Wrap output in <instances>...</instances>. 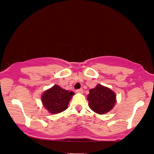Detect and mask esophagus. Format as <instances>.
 Segmentation results:
<instances>
[{
  "mask_svg": "<svg viewBox=\"0 0 154 154\" xmlns=\"http://www.w3.org/2000/svg\"><path fill=\"white\" fill-rule=\"evenodd\" d=\"M76 92H77V93L82 94L83 93V89H82V88H81V89H78V90H76Z\"/></svg>",
  "mask_w": 154,
  "mask_h": 154,
  "instance_id": "34e87169",
  "label": "esophagus"
}]
</instances>
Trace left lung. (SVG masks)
Instances as JSON below:
<instances>
[{"label": "left lung", "instance_id": "left-lung-1", "mask_svg": "<svg viewBox=\"0 0 154 154\" xmlns=\"http://www.w3.org/2000/svg\"><path fill=\"white\" fill-rule=\"evenodd\" d=\"M88 105L93 111L98 114H105L114 107L116 103V95L109 88L98 84L90 90L87 96Z\"/></svg>", "mask_w": 154, "mask_h": 154}]
</instances>
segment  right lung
Wrapping results in <instances>:
<instances>
[{
	"mask_svg": "<svg viewBox=\"0 0 154 154\" xmlns=\"http://www.w3.org/2000/svg\"><path fill=\"white\" fill-rule=\"evenodd\" d=\"M75 93L62 89L58 85L45 91L41 96L43 105L51 114H57L68 108L69 101Z\"/></svg>",
	"mask_w": 154,
	"mask_h": 154,
	"instance_id": "add662e5",
	"label": "right lung"
}]
</instances>
